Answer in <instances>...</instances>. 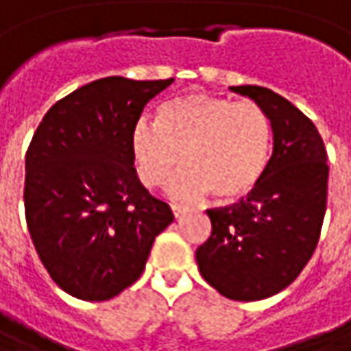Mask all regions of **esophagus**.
<instances>
[{"mask_svg": "<svg viewBox=\"0 0 351 351\" xmlns=\"http://www.w3.org/2000/svg\"><path fill=\"white\" fill-rule=\"evenodd\" d=\"M171 212H173L176 217H182L184 213L188 212V208L186 206H180V204H171Z\"/></svg>", "mask_w": 351, "mask_h": 351, "instance_id": "obj_1", "label": "esophagus"}]
</instances>
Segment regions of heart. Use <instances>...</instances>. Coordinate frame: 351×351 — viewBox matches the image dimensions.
Returning <instances> with one entry per match:
<instances>
[{
    "label": "heart",
    "instance_id": "obj_1",
    "mask_svg": "<svg viewBox=\"0 0 351 351\" xmlns=\"http://www.w3.org/2000/svg\"><path fill=\"white\" fill-rule=\"evenodd\" d=\"M139 180L158 188L178 167L169 195L191 202L208 191L217 199H238L262 182L271 156V123L258 104L210 93L171 99L158 123L139 119L132 132Z\"/></svg>",
    "mask_w": 351,
    "mask_h": 351
}]
</instances>
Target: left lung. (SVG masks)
Here are the masks:
<instances>
[{"mask_svg": "<svg viewBox=\"0 0 351 351\" xmlns=\"http://www.w3.org/2000/svg\"><path fill=\"white\" fill-rule=\"evenodd\" d=\"M271 123V158L262 182L238 204L208 210L212 236L195 252L204 280L236 302L286 289L317 245L328 202V154L322 136L286 97L260 86H234Z\"/></svg>", "mask_w": 351, "mask_h": 351, "instance_id": "8db88e82", "label": "left lung"}]
</instances>
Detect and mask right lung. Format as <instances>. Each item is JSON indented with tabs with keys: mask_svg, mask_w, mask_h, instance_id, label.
I'll return each mask as SVG.
<instances>
[{
	"mask_svg": "<svg viewBox=\"0 0 351 351\" xmlns=\"http://www.w3.org/2000/svg\"><path fill=\"white\" fill-rule=\"evenodd\" d=\"M171 80L101 77L43 115L25 154V219L51 280L86 302L112 300L145 267L154 239L173 221L141 186L132 132Z\"/></svg>",
	"mask_w": 351,
	"mask_h": 351,
	"instance_id": "right-lung-1",
	"label": "right lung"
}]
</instances>
